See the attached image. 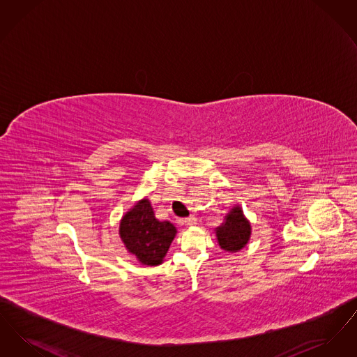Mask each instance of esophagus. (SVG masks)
Instances as JSON below:
<instances>
[{
	"instance_id": "esophagus-1",
	"label": "esophagus",
	"mask_w": 357,
	"mask_h": 357,
	"mask_svg": "<svg viewBox=\"0 0 357 357\" xmlns=\"http://www.w3.org/2000/svg\"><path fill=\"white\" fill-rule=\"evenodd\" d=\"M197 217H194V215H190L188 218L185 220V223H186L187 226H194V225H197Z\"/></svg>"
}]
</instances>
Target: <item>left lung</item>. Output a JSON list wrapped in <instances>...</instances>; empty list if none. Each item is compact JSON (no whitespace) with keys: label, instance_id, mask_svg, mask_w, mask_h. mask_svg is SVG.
<instances>
[{"label":"left lung","instance_id":"obj_1","mask_svg":"<svg viewBox=\"0 0 357 357\" xmlns=\"http://www.w3.org/2000/svg\"><path fill=\"white\" fill-rule=\"evenodd\" d=\"M214 231L222 250L237 253L250 241L252 225L245 217L242 207L237 204L226 214L223 223L215 227Z\"/></svg>","mask_w":357,"mask_h":357}]
</instances>
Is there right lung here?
Returning a JSON list of instances; mask_svg holds the SVG:
<instances>
[{
	"instance_id": "1",
	"label": "right lung",
	"mask_w": 357,
	"mask_h": 357,
	"mask_svg": "<svg viewBox=\"0 0 357 357\" xmlns=\"http://www.w3.org/2000/svg\"><path fill=\"white\" fill-rule=\"evenodd\" d=\"M119 236L127 252L142 265L156 266L170 249L176 227L170 221L155 218L149 198L137 201L120 220Z\"/></svg>"
}]
</instances>
